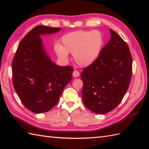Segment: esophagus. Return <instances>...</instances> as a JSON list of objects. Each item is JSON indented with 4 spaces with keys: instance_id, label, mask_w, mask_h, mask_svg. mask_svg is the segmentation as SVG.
<instances>
[{
    "instance_id": "34e87169",
    "label": "esophagus",
    "mask_w": 149,
    "mask_h": 149,
    "mask_svg": "<svg viewBox=\"0 0 149 149\" xmlns=\"http://www.w3.org/2000/svg\"><path fill=\"white\" fill-rule=\"evenodd\" d=\"M72 74H73V76H74V77H77L79 76L80 73L78 70H74V72H73Z\"/></svg>"
}]
</instances>
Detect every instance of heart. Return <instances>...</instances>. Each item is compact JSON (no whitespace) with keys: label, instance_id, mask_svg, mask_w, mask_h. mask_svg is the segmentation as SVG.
Returning a JSON list of instances; mask_svg holds the SVG:
<instances>
[{"label":"heart","instance_id":"heart-1","mask_svg":"<svg viewBox=\"0 0 149 149\" xmlns=\"http://www.w3.org/2000/svg\"><path fill=\"white\" fill-rule=\"evenodd\" d=\"M104 36L100 31H77L63 35L61 45H57L55 50L61 59L68 58V54H73L75 62L86 67L99 57L104 45Z\"/></svg>","mask_w":149,"mask_h":149}]
</instances>
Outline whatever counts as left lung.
<instances>
[{
  "instance_id": "left-lung-1",
  "label": "left lung",
  "mask_w": 149,
  "mask_h": 149,
  "mask_svg": "<svg viewBox=\"0 0 149 149\" xmlns=\"http://www.w3.org/2000/svg\"><path fill=\"white\" fill-rule=\"evenodd\" d=\"M109 31V42L81 75L84 105L100 115L111 111L120 103L132 75V59L127 44L115 31Z\"/></svg>"
}]
</instances>
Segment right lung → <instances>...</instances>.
<instances>
[{
  "label": "right lung",
  "mask_w": 149,
  "mask_h": 149,
  "mask_svg": "<svg viewBox=\"0 0 149 149\" xmlns=\"http://www.w3.org/2000/svg\"><path fill=\"white\" fill-rule=\"evenodd\" d=\"M59 27L38 26L21 40L12 62L13 83L25 107L31 111H49L58 103L74 68L50 61L40 35L55 33Z\"/></svg>",
  "instance_id": "right-lung-1"
}]
</instances>
